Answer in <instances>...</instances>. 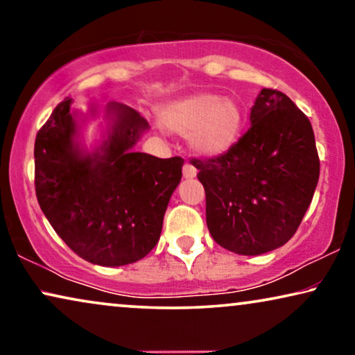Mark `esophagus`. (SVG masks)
<instances>
[{"label": "esophagus", "mask_w": 355, "mask_h": 355, "mask_svg": "<svg viewBox=\"0 0 355 355\" xmlns=\"http://www.w3.org/2000/svg\"><path fill=\"white\" fill-rule=\"evenodd\" d=\"M182 174H184V178H186V179H192V178L197 176V169L193 168L191 163H186L182 166Z\"/></svg>", "instance_id": "1"}]
</instances>
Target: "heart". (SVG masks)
<instances>
[{
  "label": "heart",
  "instance_id": "heart-1",
  "mask_svg": "<svg viewBox=\"0 0 355 355\" xmlns=\"http://www.w3.org/2000/svg\"><path fill=\"white\" fill-rule=\"evenodd\" d=\"M169 130L189 137V145L202 157H220L239 139L244 110L232 98L216 94H197L173 101L162 111Z\"/></svg>",
  "mask_w": 355,
  "mask_h": 355
}]
</instances>
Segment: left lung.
<instances>
[{"mask_svg":"<svg viewBox=\"0 0 355 355\" xmlns=\"http://www.w3.org/2000/svg\"><path fill=\"white\" fill-rule=\"evenodd\" d=\"M191 163L205 189L208 231L239 255L284 245L297 231L320 176L312 124L273 89L260 92L249 130L226 153Z\"/></svg>","mask_w":355,"mask_h":355,"instance_id":"left-lung-1","label":"left lung"}]
</instances>
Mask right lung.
Returning a JSON list of instances; mask_svg holds the SVG:
<instances>
[{
    "label": "right lung",
    "mask_w": 355,
    "mask_h": 355,
    "mask_svg": "<svg viewBox=\"0 0 355 355\" xmlns=\"http://www.w3.org/2000/svg\"><path fill=\"white\" fill-rule=\"evenodd\" d=\"M72 98L56 106L35 139V192L56 234L82 259L123 266L157 245L169 198L182 178L184 159L135 152L148 123L137 111L111 101L106 128L89 150L82 144ZM98 108L90 106L96 118Z\"/></svg>",
    "instance_id": "add662e5"
}]
</instances>
